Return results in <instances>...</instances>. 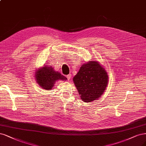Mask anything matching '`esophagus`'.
Segmentation results:
<instances>
[{"mask_svg": "<svg viewBox=\"0 0 146 146\" xmlns=\"http://www.w3.org/2000/svg\"><path fill=\"white\" fill-rule=\"evenodd\" d=\"M71 76H72V75H71V74H68V75H66V78H68V80H69L70 79H71Z\"/></svg>", "mask_w": 146, "mask_h": 146, "instance_id": "esophagus-1", "label": "esophagus"}]
</instances>
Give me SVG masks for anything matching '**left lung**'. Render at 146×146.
Returning <instances> with one entry per match:
<instances>
[{
  "label": "left lung",
  "instance_id": "8db88e82",
  "mask_svg": "<svg viewBox=\"0 0 146 146\" xmlns=\"http://www.w3.org/2000/svg\"><path fill=\"white\" fill-rule=\"evenodd\" d=\"M81 99L91 102L102 96L108 86V75L98 62L90 61L84 63L73 78Z\"/></svg>",
  "mask_w": 146,
  "mask_h": 146
}]
</instances>
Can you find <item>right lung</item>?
I'll list each match as a JSON object with an SVG mask.
<instances>
[{"label": "right lung", "mask_w": 146, "mask_h": 146, "mask_svg": "<svg viewBox=\"0 0 146 146\" xmlns=\"http://www.w3.org/2000/svg\"><path fill=\"white\" fill-rule=\"evenodd\" d=\"M37 83L42 88L50 90L58 80H66L67 78L60 72L55 71L51 66H45L38 68L35 73Z\"/></svg>", "instance_id": "add662e5"}]
</instances>
